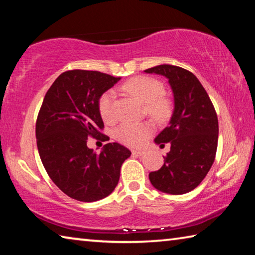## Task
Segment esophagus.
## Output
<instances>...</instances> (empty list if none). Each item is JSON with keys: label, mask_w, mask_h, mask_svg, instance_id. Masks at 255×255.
Masks as SVG:
<instances>
[{"label": "esophagus", "mask_w": 255, "mask_h": 255, "mask_svg": "<svg viewBox=\"0 0 255 255\" xmlns=\"http://www.w3.org/2000/svg\"><path fill=\"white\" fill-rule=\"evenodd\" d=\"M132 155H136V156H144L146 154L145 150H132Z\"/></svg>", "instance_id": "1"}]
</instances>
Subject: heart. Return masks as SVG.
<instances>
[{
  "instance_id": "1",
  "label": "heart",
  "mask_w": 255,
  "mask_h": 255,
  "mask_svg": "<svg viewBox=\"0 0 255 255\" xmlns=\"http://www.w3.org/2000/svg\"><path fill=\"white\" fill-rule=\"evenodd\" d=\"M123 90L133 98L146 103V111L159 123L165 122L171 115V102L162 97L164 86L161 82L148 76H136L128 80L123 85ZM116 94L112 90L106 91L99 99V112L106 123L115 120V103ZM153 126L149 123L140 124H124L115 131V136L122 143L132 147H139L147 141L152 135Z\"/></svg>"
}]
</instances>
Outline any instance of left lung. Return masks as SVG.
Wrapping results in <instances>:
<instances>
[{"instance_id": "obj_1", "label": "left lung", "mask_w": 255, "mask_h": 255, "mask_svg": "<svg viewBox=\"0 0 255 255\" xmlns=\"http://www.w3.org/2000/svg\"><path fill=\"white\" fill-rule=\"evenodd\" d=\"M169 80L174 109L169 126L155 138L170 152L161 169L150 172V183L159 191L183 195L200 184L215 161L218 144V119L209 96L191 72L174 65H158L144 71Z\"/></svg>"}]
</instances>
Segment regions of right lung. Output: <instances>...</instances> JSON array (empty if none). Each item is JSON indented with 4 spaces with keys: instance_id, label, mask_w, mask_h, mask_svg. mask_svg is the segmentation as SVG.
<instances>
[{
    "instance_id": "obj_1",
    "label": "right lung",
    "mask_w": 255,
    "mask_h": 255,
    "mask_svg": "<svg viewBox=\"0 0 255 255\" xmlns=\"http://www.w3.org/2000/svg\"><path fill=\"white\" fill-rule=\"evenodd\" d=\"M120 77L97 71L60 74L47 91L36 123L37 147L49 178L73 199H103L118 184L120 167L130 150L108 143L100 154L89 148L88 137L107 140L99 99Z\"/></svg>"
}]
</instances>
